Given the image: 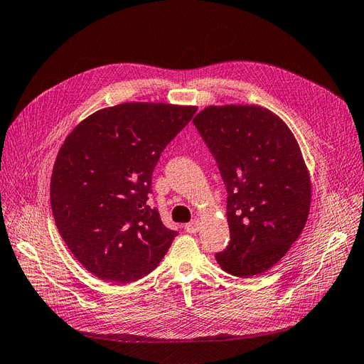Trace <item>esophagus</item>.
I'll return each mask as SVG.
<instances>
[{"label": "esophagus", "instance_id": "obj_1", "mask_svg": "<svg viewBox=\"0 0 364 364\" xmlns=\"http://www.w3.org/2000/svg\"><path fill=\"white\" fill-rule=\"evenodd\" d=\"M198 230H200V223H198L197 220L185 224V231H186V232H197Z\"/></svg>", "mask_w": 364, "mask_h": 364}]
</instances>
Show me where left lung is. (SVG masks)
Listing matches in <instances>:
<instances>
[{"label": "left lung", "mask_w": 364, "mask_h": 364, "mask_svg": "<svg viewBox=\"0 0 364 364\" xmlns=\"http://www.w3.org/2000/svg\"><path fill=\"white\" fill-rule=\"evenodd\" d=\"M193 122L227 190L230 242L215 258L239 278L264 273L308 221L311 181L299 144L282 119L259 106H210Z\"/></svg>", "instance_id": "obj_1"}]
</instances>
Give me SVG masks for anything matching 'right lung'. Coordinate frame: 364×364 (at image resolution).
<instances>
[{"mask_svg": "<svg viewBox=\"0 0 364 364\" xmlns=\"http://www.w3.org/2000/svg\"><path fill=\"white\" fill-rule=\"evenodd\" d=\"M197 107L125 103L98 110L65 139L50 181L55 224L71 254L100 279L149 274L179 232L151 206L152 173Z\"/></svg>", "mask_w": 364, "mask_h": 364, "instance_id": "obj_1", "label": "right lung"}]
</instances>
